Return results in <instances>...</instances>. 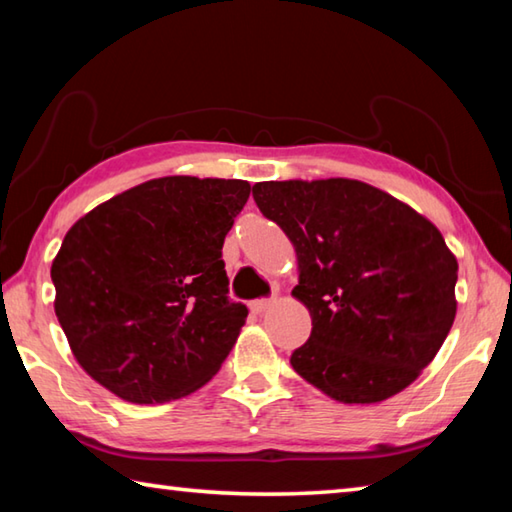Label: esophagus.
I'll use <instances>...</instances> for the list:
<instances>
[{
	"label": "esophagus",
	"instance_id": "obj_1",
	"mask_svg": "<svg viewBox=\"0 0 512 512\" xmlns=\"http://www.w3.org/2000/svg\"><path fill=\"white\" fill-rule=\"evenodd\" d=\"M275 302V298H259V300H253L250 302V311H253V314H262V311H266L268 307H271Z\"/></svg>",
	"mask_w": 512,
	"mask_h": 512
}]
</instances>
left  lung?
<instances>
[{"instance_id": "1", "label": "left lung", "mask_w": 512, "mask_h": 512, "mask_svg": "<svg viewBox=\"0 0 512 512\" xmlns=\"http://www.w3.org/2000/svg\"><path fill=\"white\" fill-rule=\"evenodd\" d=\"M296 248L291 296L311 336L291 366L343 404H377L413 384L456 316L458 262L440 230L395 196L350 178L253 187Z\"/></svg>"}]
</instances>
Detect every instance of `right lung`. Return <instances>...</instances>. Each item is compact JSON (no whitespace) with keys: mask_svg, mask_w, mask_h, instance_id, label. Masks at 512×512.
<instances>
[{"mask_svg":"<svg viewBox=\"0 0 512 512\" xmlns=\"http://www.w3.org/2000/svg\"><path fill=\"white\" fill-rule=\"evenodd\" d=\"M248 196L246 180L155 178L69 228L51 264L54 309L94 381L162 404L219 372L248 316L221 259Z\"/></svg>","mask_w":512,"mask_h":512,"instance_id":"1","label":"right lung"}]
</instances>
